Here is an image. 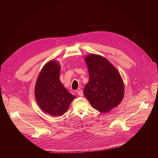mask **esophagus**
I'll list each match as a JSON object with an SVG mask.
<instances>
[{
  "label": "esophagus",
  "instance_id": "esophagus-1",
  "mask_svg": "<svg viewBox=\"0 0 158 158\" xmlns=\"http://www.w3.org/2000/svg\"><path fill=\"white\" fill-rule=\"evenodd\" d=\"M77 94H78L79 96H81V97H82V96H83V92H82V90H80V91H77Z\"/></svg>",
  "mask_w": 158,
  "mask_h": 158
}]
</instances>
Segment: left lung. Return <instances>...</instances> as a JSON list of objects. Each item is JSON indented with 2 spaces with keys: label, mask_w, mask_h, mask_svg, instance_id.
Listing matches in <instances>:
<instances>
[{
  "label": "left lung",
  "mask_w": 158,
  "mask_h": 158,
  "mask_svg": "<svg viewBox=\"0 0 158 158\" xmlns=\"http://www.w3.org/2000/svg\"><path fill=\"white\" fill-rule=\"evenodd\" d=\"M89 81L84 94L93 108L105 113L117 107L123 99L124 85L116 67L105 57L89 54L85 57Z\"/></svg>",
  "instance_id": "obj_1"
}]
</instances>
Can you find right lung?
I'll return each mask as SVG.
<instances>
[{"label": "right lung", "mask_w": 158, "mask_h": 158, "mask_svg": "<svg viewBox=\"0 0 158 158\" xmlns=\"http://www.w3.org/2000/svg\"><path fill=\"white\" fill-rule=\"evenodd\" d=\"M60 69V66L56 60L48 62L42 67L35 87V96L39 106L52 116H62L76 98L61 83Z\"/></svg>", "instance_id": "1"}]
</instances>
